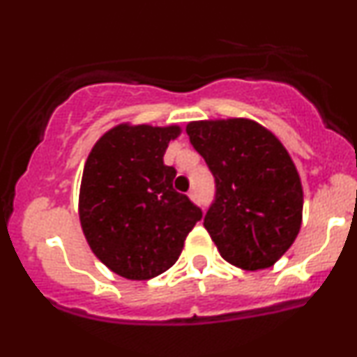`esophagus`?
Here are the masks:
<instances>
[{"label": "esophagus", "instance_id": "1", "mask_svg": "<svg viewBox=\"0 0 357 357\" xmlns=\"http://www.w3.org/2000/svg\"><path fill=\"white\" fill-rule=\"evenodd\" d=\"M188 196H190V199H191V202H198V192H196L195 190H191L190 192H188Z\"/></svg>", "mask_w": 357, "mask_h": 357}]
</instances>
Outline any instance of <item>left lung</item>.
Instances as JSON below:
<instances>
[{"instance_id": "left-lung-1", "label": "left lung", "mask_w": 357, "mask_h": 357, "mask_svg": "<svg viewBox=\"0 0 357 357\" xmlns=\"http://www.w3.org/2000/svg\"><path fill=\"white\" fill-rule=\"evenodd\" d=\"M186 132L215 176V202L203 225L220 255L252 272L272 267L302 223L304 192L292 158L250 119L195 121Z\"/></svg>"}]
</instances>
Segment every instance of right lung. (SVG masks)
Masks as SVG:
<instances>
[{
  "instance_id": "1",
  "label": "right lung",
  "mask_w": 357,
  "mask_h": 357,
  "mask_svg": "<svg viewBox=\"0 0 357 357\" xmlns=\"http://www.w3.org/2000/svg\"><path fill=\"white\" fill-rule=\"evenodd\" d=\"M179 126L119 124L90 151L82 174L79 216L89 247L129 280H149L176 264L203 213L173 188L162 158Z\"/></svg>"
}]
</instances>
